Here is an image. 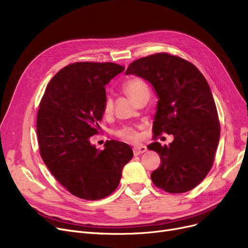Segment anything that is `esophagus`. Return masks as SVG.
Returning <instances> with one entry per match:
<instances>
[{"label": "esophagus", "mask_w": 248, "mask_h": 248, "mask_svg": "<svg viewBox=\"0 0 248 248\" xmlns=\"http://www.w3.org/2000/svg\"><path fill=\"white\" fill-rule=\"evenodd\" d=\"M133 151H134V155H139L140 154H144L145 152H147L148 149L145 146H137V147H135L133 149Z\"/></svg>", "instance_id": "1"}]
</instances>
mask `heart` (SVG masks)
Masks as SVG:
<instances>
[{
	"label": "heart",
	"instance_id": "1",
	"mask_svg": "<svg viewBox=\"0 0 248 248\" xmlns=\"http://www.w3.org/2000/svg\"><path fill=\"white\" fill-rule=\"evenodd\" d=\"M124 89L134 101L137 100L145 94H149V88L145 81H142L140 78L132 77L127 79L124 84ZM113 109V100L110 96H108L103 104V111L106 114L111 113ZM116 136L127 141H135L139 140L140 134L138 128L133 126H124L116 132Z\"/></svg>",
	"mask_w": 248,
	"mask_h": 248
}]
</instances>
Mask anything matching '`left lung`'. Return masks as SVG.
Listing matches in <instances>:
<instances>
[{
  "mask_svg": "<svg viewBox=\"0 0 248 248\" xmlns=\"http://www.w3.org/2000/svg\"><path fill=\"white\" fill-rule=\"evenodd\" d=\"M134 74L152 84L159 100L155 136L166 133L174 140L148 146L161 158L153 183L168 193H184L199 185L209 173L220 138V124L211 89L192 63L168 53H157L129 64Z\"/></svg>",
  "mask_w": 248,
  "mask_h": 248,
  "instance_id": "8db88e82",
  "label": "left lung"
}]
</instances>
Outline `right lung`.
Instances as JSON below:
<instances>
[{
	"instance_id": "obj_1",
	"label": "right lung",
	"mask_w": 248,
	"mask_h": 248,
	"mask_svg": "<svg viewBox=\"0 0 248 248\" xmlns=\"http://www.w3.org/2000/svg\"><path fill=\"white\" fill-rule=\"evenodd\" d=\"M124 69L111 62L70 64L52 78L40 102L41 157L59 183L78 198L98 200L110 195L134 155L132 148L119 140H108L102 151L90 142L104 112V86Z\"/></svg>"
}]
</instances>
